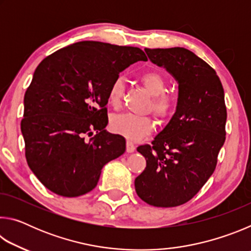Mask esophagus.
Here are the masks:
<instances>
[{
    "label": "esophagus",
    "instance_id": "1",
    "mask_svg": "<svg viewBox=\"0 0 251 251\" xmlns=\"http://www.w3.org/2000/svg\"><path fill=\"white\" fill-rule=\"evenodd\" d=\"M135 150H136V147H135V145L131 142H127L126 143V151L127 152H134L135 151Z\"/></svg>",
    "mask_w": 251,
    "mask_h": 251
}]
</instances>
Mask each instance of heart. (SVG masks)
<instances>
[{
    "label": "heart",
    "instance_id": "1",
    "mask_svg": "<svg viewBox=\"0 0 251 251\" xmlns=\"http://www.w3.org/2000/svg\"><path fill=\"white\" fill-rule=\"evenodd\" d=\"M141 82L152 97L151 112L156 116L165 118L169 116L175 108L176 100L171 94H166V82L164 76L157 71H146L141 75ZM124 93V82L117 77L110 84L107 100L113 107H118ZM110 128L114 133L124 136L129 142H137L152 129V122L150 117H142L131 114H118L110 120Z\"/></svg>",
    "mask_w": 251,
    "mask_h": 251
}]
</instances>
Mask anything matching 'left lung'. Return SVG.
Instances as JSON below:
<instances>
[{"label":"left lung","instance_id":"8db88e82","mask_svg":"<svg viewBox=\"0 0 251 251\" xmlns=\"http://www.w3.org/2000/svg\"><path fill=\"white\" fill-rule=\"evenodd\" d=\"M148 58L178 83L176 112L152 146L137 151L146 168L135 179L138 197L155 207L190 201L212 175L225 143L227 110L215 70L184 48L145 49Z\"/></svg>","mask_w":251,"mask_h":251}]
</instances>
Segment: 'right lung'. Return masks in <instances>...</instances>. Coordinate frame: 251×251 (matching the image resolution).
<instances>
[{
	"label": "right lung",
	"mask_w": 251,
	"mask_h": 251,
	"mask_svg": "<svg viewBox=\"0 0 251 251\" xmlns=\"http://www.w3.org/2000/svg\"><path fill=\"white\" fill-rule=\"evenodd\" d=\"M138 61H147L138 48L83 41L36 67L24 96L21 130L28 167L50 192L63 197L91 192L101 168L124 154L125 138L105 129V106L110 84Z\"/></svg>",
	"instance_id": "obj_1"
}]
</instances>
